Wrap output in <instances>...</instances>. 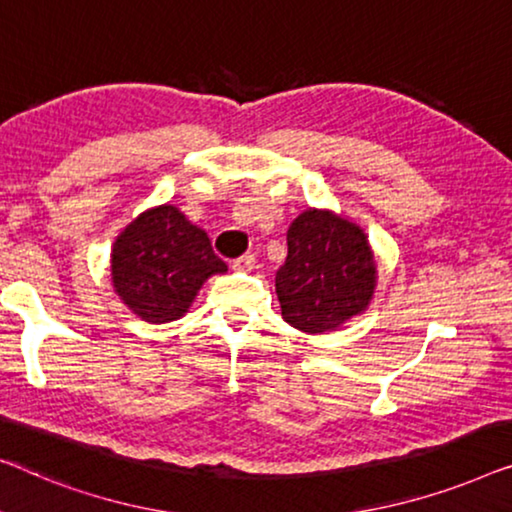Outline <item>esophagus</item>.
I'll return each instance as SVG.
<instances>
[{
  "label": "esophagus",
  "mask_w": 512,
  "mask_h": 512,
  "mask_svg": "<svg viewBox=\"0 0 512 512\" xmlns=\"http://www.w3.org/2000/svg\"><path fill=\"white\" fill-rule=\"evenodd\" d=\"M255 262H257V259H255V255H250V253H246V255H241V257H236L234 259V269L236 271H250V269H253V266H255Z\"/></svg>",
  "instance_id": "obj_1"
}]
</instances>
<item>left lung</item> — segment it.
Returning a JSON list of instances; mask_svg holds the SVG:
<instances>
[{"mask_svg":"<svg viewBox=\"0 0 512 512\" xmlns=\"http://www.w3.org/2000/svg\"><path fill=\"white\" fill-rule=\"evenodd\" d=\"M376 259L362 229L308 208L287 229V259L276 273L285 322L308 334L341 327L369 306Z\"/></svg>","mask_w":512,"mask_h":512,"instance_id":"left-lung-1","label":"left lung"}]
</instances>
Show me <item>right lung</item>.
Returning <instances> with one entry per match:
<instances>
[{"mask_svg": "<svg viewBox=\"0 0 512 512\" xmlns=\"http://www.w3.org/2000/svg\"><path fill=\"white\" fill-rule=\"evenodd\" d=\"M225 271L204 229L174 206L141 213L113 243L115 292L153 325L181 318L204 280Z\"/></svg>", "mask_w": 512, "mask_h": 512, "instance_id": "obj_1", "label": "right lung"}]
</instances>
